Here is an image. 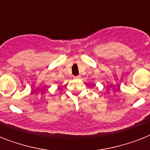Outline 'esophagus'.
I'll return each mask as SVG.
<instances>
[{
  "mask_svg": "<svg viewBox=\"0 0 150 150\" xmlns=\"http://www.w3.org/2000/svg\"><path fill=\"white\" fill-rule=\"evenodd\" d=\"M74 79H81V76H80V75L75 76V77H74Z\"/></svg>",
  "mask_w": 150,
  "mask_h": 150,
  "instance_id": "34e87169",
  "label": "esophagus"
}]
</instances>
